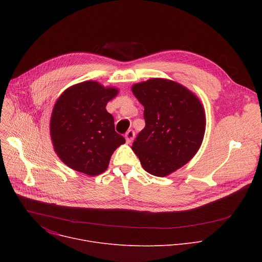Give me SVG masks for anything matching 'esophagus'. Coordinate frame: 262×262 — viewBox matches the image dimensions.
<instances>
[{
	"label": "esophagus",
	"instance_id": "1",
	"mask_svg": "<svg viewBox=\"0 0 262 262\" xmlns=\"http://www.w3.org/2000/svg\"><path fill=\"white\" fill-rule=\"evenodd\" d=\"M135 138V132L133 129H129L126 132L125 134V140H126V143H130Z\"/></svg>",
	"mask_w": 262,
	"mask_h": 262
}]
</instances>
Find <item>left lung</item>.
<instances>
[{
	"label": "left lung",
	"mask_w": 262,
	"mask_h": 262,
	"mask_svg": "<svg viewBox=\"0 0 262 262\" xmlns=\"http://www.w3.org/2000/svg\"><path fill=\"white\" fill-rule=\"evenodd\" d=\"M132 90L144 106L145 119L132 149L146 172L167 176L200 148L205 132L203 106L190 90L169 80L151 79Z\"/></svg>",
	"instance_id": "left-lung-1"
}]
</instances>
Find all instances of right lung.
I'll use <instances>...</instances> for the list:
<instances>
[{"label":"right lung","instance_id":"add662e5","mask_svg":"<svg viewBox=\"0 0 262 262\" xmlns=\"http://www.w3.org/2000/svg\"><path fill=\"white\" fill-rule=\"evenodd\" d=\"M117 93L115 88L88 81L68 88L56 101L51 136L55 151L69 168L98 175L106 170L115 149L125 143L105 110Z\"/></svg>","mask_w":262,"mask_h":262}]
</instances>
